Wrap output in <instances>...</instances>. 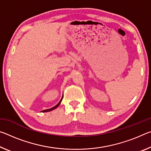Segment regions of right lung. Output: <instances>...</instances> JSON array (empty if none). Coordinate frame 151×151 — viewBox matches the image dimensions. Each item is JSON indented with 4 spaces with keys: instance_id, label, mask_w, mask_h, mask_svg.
Listing matches in <instances>:
<instances>
[{
    "instance_id": "1",
    "label": "right lung",
    "mask_w": 151,
    "mask_h": 151,
    "mask_svg": "<svg viewBox=\"0 0 151 151\" xmlns=\"http://www.w3.org/2000/svg\"><path fill=\"white\" fill-rule=\"evenodd\" d=\"M62 99H63V97H62V99H61V100L60 101V102L59 103H58L57 105H56L55 106H54V107H52V108H51V109H47V110H44V111H42V112H48V111H52V110H54V109H55L56 108H57V107L58 106V105H59V104H60V102H61V101H62Z\"/></svg>"
}]
</instances>
